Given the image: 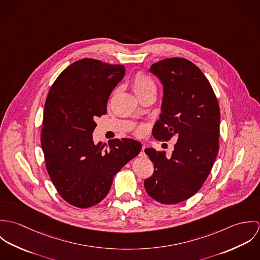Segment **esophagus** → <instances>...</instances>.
Listing matches in <instances>:
<instances>
[{"label":"esophagus","instance_id":"34e87169","mask_svg":"<svg viewBox=\"0 0 260 260\" xmlns=\"http://www.w3.org/2000/svg\"><path fill=\"white\" fill-rule=\"evenodd\" d=\"M145 149H146V146L142 144V149H141V153H140V155H141V156H143V155L145 154V152H144V151H145Z\"/></svg>","mask_w":260,"mask_h":260}]
</instances>
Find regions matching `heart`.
Here are the masks:
<instances>
[{
    "label": "heart",
    "instance_id": "heart-1",
    "mask_svg": "<svg viewBox=\"0 0 260 260\" xmlns=\"http://www.w3.org/2000/svg\"><path fill=\"white\" fill-rule=\"evenodd\" d=\"M132 88L138 97H141L151 91H156V86H155V83L153 82V80L149 76L142 73V72H138L133 77ZM144 131H145V128L143 126H140L137 128L136 133L138 135H141L144 133Z\"/></svg>",
    "mask_w": 260,
    "mask_h": 260
}]
</instances>
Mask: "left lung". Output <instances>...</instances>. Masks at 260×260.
<instances>
[{
	"mask_svg": "<svg viewBox=\"0 0 260 260\" xmlns=\"http://www.w3.org/2000/svg\"><path fill=\"white\" fill-rule=\"evenodd\" d=\"M163 85L157 139L178 138L171 157L145 149L154 173L144 181L149 196L176 204L193 196L205 182L219 149L220 110L214 91L201 70L184 58L161 60L150 67Z\"/></svg>",
	"mask_w": 260,
	"mask_h": 260,
	"instance_id": "left-lung-1",
	"label": "left lung"
}]
</instances>
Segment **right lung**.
Instances as JSON below:
<instances>
[{"instance_id": "add662e5", "label": "right lung", "mask_w": 260, "mask_h": 260, "mask_svg": "<svg viewBox=\"0 0 260 260\" xmlns=\"http://www.w3.org/2000/svg\"><path fill=\"white\" fill-rule=\"evenodd\" d=\"M125 75L123 65L85 58L58 76L46 102L41 134L48 174L69 204L87 208L101 202L115 174L142 148L140 142L93 141L95 120L107 113L113 89Z\"/></svg>"}]
</instances>
